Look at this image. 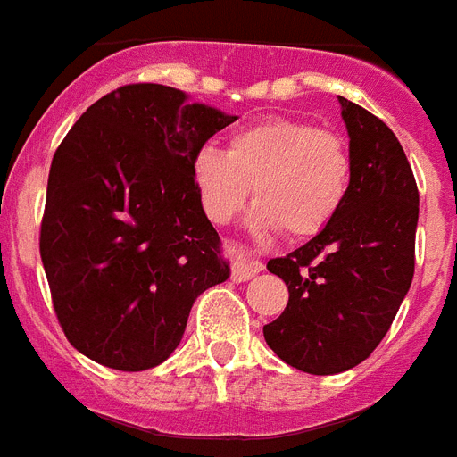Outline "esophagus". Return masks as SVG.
I'll use <instances>...</instances> for the list:
<instances>
[{
    "instance_id": "esophagus-1",
    "label": "esophagus",
    "mask_w": 457,
    "mask_h": 457,
    "mask_svg": "<svg viewBox=\"0 0 457 457\" xmlns=\"http://www.w3.org/2000/svg\"><path fill=\"white\" fill-rule=\"evenodd\" d=\"M235 258H232V276H235L237 281H248L253 276L262 271V262L255 258V253L248 251V248H235Z\"/></svg>"
}]
</instances>
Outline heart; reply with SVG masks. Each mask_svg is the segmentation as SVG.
I'll return each instance as SVG.
<instances>
[{
  "mask_svg": "<svg viewBox=\"0 0 457 457\" xmlns=\"http://www.w3.org/2000/svg\"><path fill=\"white\" fill-rule=\"evenodd\" d=\"M193 179L213 222L235 220L255 186V228L283 229L300 239L328 228L344 206L351 155L344 139L328 129L295 118H271L237 129L228 151L202 145L195 153Z\"/></svg>",
  "mask_w": 457,
  "mask_h": 457,
  "instance_id": "obj_1",
  "label": "heart"
}]
</instances>
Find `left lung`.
I'll return each mask as SVG.
<instances>
[{
  "mask_svg": "<svg viewBox=\"0 0 457 457\" xmlns=\"http://www.w3.org/2000/svg\"><path fill=\"white\" fill-rule=\"evenodd\" d=\"M351 183L344 206L297 251L267 262L287 306L264 325L267 346L306 374H339L381 344L409 293L416 262L418 187L393 129L339 97Z\"/></svg>",
  "mask_w": 457,
  "mask_h": 457,
  "instance_id": "8db88e82",
  "label": "left lung"
}]
</instances>
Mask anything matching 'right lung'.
<instances>
[{"label": "right lung", "mask_w": 457, "mask_h": 457, "mask_svg": "<svg viewBox=\"0 0 457 457\" xmlns=\"http://www.w3.org/2000/svg\"><path fill=\"white\" fill-rule=\"evenodd\" d=\"M237 116L157 83L97 99L53 155L39 251L69 344L144 371L181 344L195 300L228 281L195 153Z\"/></svg>", "instance_id": "1"}]
</instances>
